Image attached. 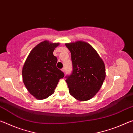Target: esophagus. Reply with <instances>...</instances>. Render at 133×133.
Listing matches in <instances>:
<instances>
[{
	"label": "esophagus",
	"mask_w": 133,
	"mask_h": 133,
	"mask_svg": "<svg viewBox=\"0 0 133 133\" xmlns=\"http://www.w3.org/2000/svg\"><path fill=\"white\" fill-rule=\"evenodd\" d=\"M62 71L63 72H64V71H65V69H64V68H63V69H62Z\"/></svg>",
	"instance_id": "obj_1"
}]
</instances>
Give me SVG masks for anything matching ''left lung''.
<instances>
[{
	"label": "left lung",
	"mask_w": 133,
	"mask_h": 133,
	"mask_svg": "<svg viewBox=\"0 0 133 133\" xmlns=\"http://www.w3.org/2000/svg\"><path fill=\"white\" fill-rule=\"evenodd\" d=\"M71 53L73 72L66 76L69 93L78 101L89 100L100 90L105 77V65L88 43L76 41L65 44Z\"/></svg>",
	"instance_id": "left-lung-1"
}]
</instances>
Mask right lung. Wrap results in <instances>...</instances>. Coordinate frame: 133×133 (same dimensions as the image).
Returning <instances> with one entry per match:
<instances>
[{
	"label": "right lung",
	"mask_w": 133,
	"mask_h": 133,
	"mask_svg": "<svg viewBox=\"0 0 133 133\" xmlns=\"http://www.w3.org/2000/svg\"><path fill=\"white\" fill-rule=\"evenodd\" d=\"M59 43L48 40L36 45L29 53L22 69L23 81L29 93L38 100L53 94L64 73L56 67L53 51Z\"/></svg>",
	"instance_id": "obj_1"
}]
</instances>
